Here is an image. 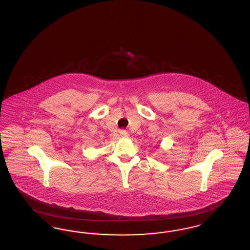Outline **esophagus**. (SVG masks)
<instances>
[{
  "label": "esophagus",
  "mask_w": 250,
  "mask_h": 250,
  "mask_svg": "<svg viewBox=\"0 0 250 250\" xmlns=\"http://www.w3.org/2000/svg\"><path fill=\"white\" fill-rule=\"evenodd\" d=\"M119 133H120V136H121V137H127V136H128V135H129V134H128V132H127V131L124 130V129H123V130H120Z\"/></svg>",
  "instance_id": "obj_1"
}]
</instances>
